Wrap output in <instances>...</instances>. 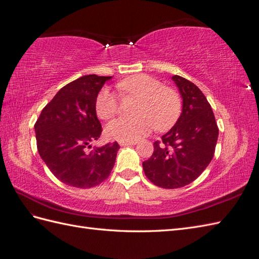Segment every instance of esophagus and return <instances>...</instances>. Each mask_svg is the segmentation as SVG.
Segmentation results:
<instances>
[{
  "label": "esophagus",
  "instance_id": "obj_1",
  "mask_svg": "<svg viewBox=\"0 0 259 259\" xmlns=\"http://www.w3.org/2000/svg\"><path fill=\"white\" fill-rule=\"evenodd\" d=\"M131 144H137V141H120V146H131Z\"/></svg>",
  "mask_w": 259,
  "mask_h": 259
}]
</instances>
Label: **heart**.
I'll list each match as a JSON object with an SVG mask.
<instances>
[{"mask_svg": "<svg viewBox=\"0 0 259 259\" xmlns=\"http://www.w3.org/2000/svg\"><path fill=\"white\" fill-rule=\"evenodd\" d=\"M124 95L138 97L134 117H122L107 125V136L117 141H136L148 135L155 127L166 130L177 121L181 113L182 102L176 89L163 86L151 76L139 74L125 78L118 83ZM96 112L99 118L108 120L119 112V102L109 88H102L96 97Z\"/></svg>", "mask_w": 259, "mask_h": 259, "instance_id": "b5f03b06", "label": "heart"}]
</instances>
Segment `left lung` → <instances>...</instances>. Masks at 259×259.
<instances>
[{"instance_id": "left-lung-1", "label": "left lung", "mask_w": 259, "mask_h": 259, "mask_svg": "<svg viewBox=\"0 0 259 259\" xmlns=\"http://www.w3.org/2000/svg\"><path fill=\"white\" fill-rule=\"evenodd\" d=\"M172 79L183 99L181 116L142 163L146 177L163 189L182 188L200 177L214 157L219 137L211 105L200 88L181 76Z\"/></svg>"}]
</instances>
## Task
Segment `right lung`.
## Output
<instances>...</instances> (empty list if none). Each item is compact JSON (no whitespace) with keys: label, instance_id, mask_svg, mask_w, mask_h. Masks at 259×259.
Wrapping results in <instances>:
<instances>
[{"label":"right lung","instance_id":"add662e5","mask_svg":"<svg viewBox=\"0 0 259 259\" xmlns=\"http://www.w3.org/2000/svg\"><path fill=\"white\" fill-rule=\"evenodd\" d=\"M111 76L87 75L64 86L41 110L35 123L37 150L48 169L63 183L89 189L104 182L115 165L119 144L90 148L101 124L96 97Z\"/></svg>","mask_w":259,"mask_h":259}]
</instances>
